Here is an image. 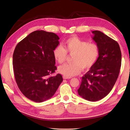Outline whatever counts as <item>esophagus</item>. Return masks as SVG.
I'll return each instance as SVG.
<instances>
[{
  "mask_svg": "<svg viewBox=\"0 0 130 130\" xmlns=\"http://www.w3.org/2000/svg\"><path fill=\"white\" fill-rule=\"evenodd\" d=\"M63 78L64 79H68V78H70L71 77H66L65 76H63Z\"/></svg>",
  "mask_w": 130,
  "mask_h": 130,
  "instance_id": "esophagus-1",
  "label": "esophagus"
}]
</instances>
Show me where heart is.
<instances>
[{
    "instance_id": "1",
    "label": "heart",
    "mask_w": 130,
    "mask_h": 130,
    "mask_svg": "<svg viewBox=\"0 0 130 130\" xmlns=\"http://www.w3.org/2000/svg\"><path fill=\"white\" fill-rule=\"evenodd\" d=\"M64 48L58 45L54 48L53 54L59 63H63L67 58V52L73 54L71 63H67L58 68V72L63 76L71 77L76 75L84 70L90 68L95 63L99 54V47L95 43L87 41L76 36L70 37L64 43Z\"/></svg>"
}]
</instances>
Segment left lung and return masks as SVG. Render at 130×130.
Here are the masks:
<instances>
[{"mask_svg":"<svg viewBox=\"0 0 130 130\" xmlns=\"http://www.w3.org/2000/svg\"><path fill=\"white\" fill-rule=\"evenodd\" d=\"M92 33L93 40L99 47V57L82 77L77 92L84 99L96 101L107 95L115 85L120 72L121 53L117 42L100 31Z\"/></svg>","mask_w":130,"mask_h":130,"instance_id":"8db88e82","label":"left lung"}]
</instances>
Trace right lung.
<instances>
[{
	"label": "right lung",
	"instance_id": "add662e5",
	"mask_svg": "<svg viewBox=\"0 0 130 130\" xmlns=\"http://www.w3.org/2000/svg\"><path fill=\"white\" fill-rule=\"evenodd\" d=\"M60 38L53 32L37 30L19 42L13 54L14 77L19 89L36 103L50 99L63 81L56 70L53 50Z\"/></svg>",
	"mask_w": 130,
	"mask_h": 130
}]
</instances>
